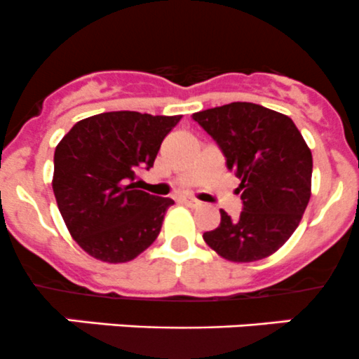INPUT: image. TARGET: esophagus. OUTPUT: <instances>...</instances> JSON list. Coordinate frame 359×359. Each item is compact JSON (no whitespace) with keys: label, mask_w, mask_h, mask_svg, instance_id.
<instances>
[{"label":"esophagus","mask_w":359,"mask_h":359,"mask_svg":"<svg viewBox=\"0 0 359 359\" xmlns=\"http://www.w3.org/2000/svg\"><path fill=\"white\" fill-rule=\"evenodd\" d=\"M183 202L187 205H190V208H197V205H201V202L194 197H183Z\"/></svg>","instance_id":"obj_1"}]
</instances>
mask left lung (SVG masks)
Here are the masks:
<instances>
[{
  "instance_id": "8db88e82",
  "label": "left lung",
  "mask_w": 359,
  "mask_h": 359,
  "mask_svg": "<svg viewBox=\"0 0 359 359\" xmlns=\"http://www.w3.org/2000/svg\"><path fill=\"white\" fill-rule=\"evenodd\" d=\"M216 141L226 169L241 180L239 218L225 211L204 241L230 262L278 251L299 226L311 198L312 154L290 116L253 102H230L191 115Z\"/></svg>"
}]
</instances>
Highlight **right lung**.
<instances>
[{"label": "right lung", "instance_id": "add662e5", "mask_svg": "<svg viewBox=\"0 0 359 359\" xmlns=\"http://www.w3.org/2000/svg\"><path fill=\"white\" fill-rule=\"evenodd\" d=\"M181 120L109 111L71 127L54 154L55 201L83 251L108 264L143 253L158 237L175 201L137 190L136 175L154 168L164 137Z\"/></svg>", "mask_w": 359, "mask_h": 359}]
</instances>
